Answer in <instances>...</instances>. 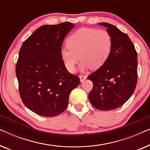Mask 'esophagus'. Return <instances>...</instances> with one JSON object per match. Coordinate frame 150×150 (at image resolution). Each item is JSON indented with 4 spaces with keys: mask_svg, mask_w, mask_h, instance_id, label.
<instances>
[{
    "mask_svg": "<svg viewBox=\"0 0 150 150\" xmlns=\"http://www.w3.org/2000/svg\"><path fill=\"white\" fill-rule=\"evenodd\" d=\"M79 78H80V81H81V83H83L85 80L87 79V76H80Z\"/></svg>",
    "mask_w": 150,
    "mask_h": 150,
    "instance_id": "34e87169",
    "label": "esophagus"
}]
</instances>
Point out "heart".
Wrapping results in <instances>:
<instances>
[{
    "label": "heart",
    "instance_id": "heart-1",
    "mask_svg": "<svg viewBox=\"0 0 150 150\" xmlns=\"http://www.w3.org/2000/svg\"><path fill=\"white\" fill-rule=\"evenodd\" d=\"M67 47L61 50V59L66 69L73 72L79 60L81 70L98 69L107 60L112 48V38L107 30L83 28L71 35ZM80 58H79V57Z\"/></svg>",
    "mask_w": 150,
    "mask_h": 150
}]
</instances>
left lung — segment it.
Segmentation results:
<instances>
[{"mask_svg":"<svg viewBox=\"0 0 150 150\" xmlns=\"http://www.w3.org/2000/svg\"><path fill=\"white\" fill-rule=\"evenodd\" d=\"M98 24L107 28L112 48L105 63L87 77L93 83L89 99L97 109L110 110L122 106L134 91L137 53L128 35L106 22Z\"/></svg>","mask_w":150,"mask_h":150,"instance_id":"obj_1","label":"left lung"}]
</instances>
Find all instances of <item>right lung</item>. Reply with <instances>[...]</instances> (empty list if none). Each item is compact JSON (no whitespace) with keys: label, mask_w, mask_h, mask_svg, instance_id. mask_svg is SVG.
Listing matches in <instances>:
<instances>
[{"label":"right lung","mask_w":150,"mask_h":150,"mask_svg":"<svg viewBox=\"0 0 150 150\" xmlns=\"http://www.w3.org/2000/svg\"><path fill=\"white\" fill-rule=\"evenodd\" d=\"M74 26L69 22L40 26L20 48L16 67L20 97L39 115L63 112L71 91L80 84L79 78L67 71L61 57L63 40Z\"/></svg>","instance_id":"1"}]
</instances>
